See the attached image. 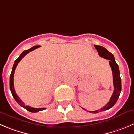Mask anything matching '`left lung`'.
Returning a JSON list of instances; mask_svg holds the SVG:
<instances>
[{"instance_id":"1","label":"left lung","mask_w":134,"mask_h":134,"mask_svg":"<svg viewBox=\"0 0 134 134\" xmlns=\"http://www.w3.org/2000/svg\"><path fill=\"white\" fill-rule=\"evenodd\" d=\"M94 47L97 49V52H98V55L100 56L101 57L106 59L110 60L109 63L110 65L111 69L112 71V75H113V83L114 87V90L113 94H112V97H111L110 101L105 105L103 108H100V110H97L95 111H87L91 113H98L102 111L107 110L110 109L112 108L114 105L116 104V102L118 100V98H119L121 90H122V84H121V78L120 75V71L118 65L116 63V61H115L114 57L113 55L109 52L108 50L106 48H104L102 46H97L94 45ZM82 109L85 110V108H82Z\"/></svg>"}]
</instances>
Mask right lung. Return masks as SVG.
<instances>
[{"mask_svg": "<svg viewBox=\"0 0 134 134\" xmlns=\"http://www.w3.org/2000/svg\"><path fill=\"white\" fill-rule=\"evenodd\" d=\"M40 47V46H34V47H32V48L29 49L25 50V51H24V52L21 53L20 55L19 56V57H18V58L14 61V63L13 67H12V72H11L10 77V89L11 93H12V96H13V97L14 98L15 100L18 102V104L20 105V106H21V107H23V108H26L27 110H28L29 112H39V111L43 110L46 109V108H32V107H30V106H25L24 103V102L21 100L20 98L18 97V95L16 94V92H15L14 87V71H15V69H16V66L18 65V63H19L20 61H21V59H22V57H24V56L26 55L27 53H29L30 52H32V51H33V50L36 49L38 48V47Z\"/></svg>", "mask_w": 134, "mask_h": 134, "instance_id": "obj_1", "label": "right lung"}]
</instances>
